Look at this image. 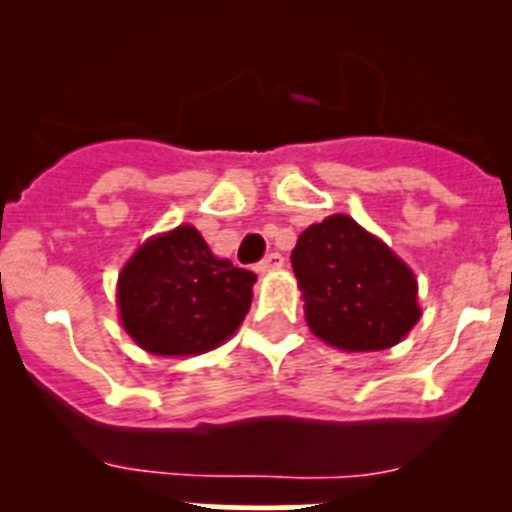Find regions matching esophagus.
<instances>
[{
  "mask_svg": "<svg viewBox=\"0 0 512 512\" xmlns=\"http://www.w3.org/2000/svg\"><path fill=\"white\" fill-rule=\"evenodd\" d=\"M282 266H284V256H282V253H269L266 259H261L259 264H256V271H261V274H264V271L282 269Z\"/></svg>",
  "mask_w": 512,
  "mask_h": 512,
  "instance_id": "obj_1",
  "label": "esophagus"
}]
</instances>
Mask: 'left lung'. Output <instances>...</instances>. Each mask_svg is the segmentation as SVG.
<instances>
[{
    "label": "left lung",
    "instance_id": "obj_1",
    "mask_svg": "<svg viewBox=\"0 0 512 512\" xmlns=\"http://www.w3.org/2000/svg\"><path fill=\"white\" fill-rule=\"evenodd\" d=\"M292 269L310 330L341 351H384L420 320L410 266L354 217L330 215L297 238Z\"/></svg>",
    "mask_w": 512,
    "mask_h": 512
}]
</instances>
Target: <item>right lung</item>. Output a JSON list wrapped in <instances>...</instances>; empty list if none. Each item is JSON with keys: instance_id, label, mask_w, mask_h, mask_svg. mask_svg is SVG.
<instances>
[{"instance_id": "obj_1", "label": "right lung", "mask_w": 512, "mask_h": 512, "mask_svg": "<svg viewBox=\"0 0 512 512\" xmlns=\"http://www.w3.org/2000/svg\"><path fill=\"white\" fill-rule=\"evenodd\" d=\"M253 282V271L217 259L200 230L179 225L148 238L122 266V328L148 354H205L243 323Z\"/></svg>"}]
</instances>
